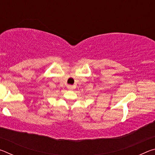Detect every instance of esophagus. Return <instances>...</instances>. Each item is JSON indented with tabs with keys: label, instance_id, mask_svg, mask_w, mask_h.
<instances>
[{
	"label": "esophagus",
	"instance_id": "esophagus-1",
	"mask_svg": "<svg viewBox=\"0 0 155 155\" xmlns=\"http://www.w3.org/2000/svg\"><path fill=\"white\" fill-rule=\"evenodd\" d=\"M68 90H72L73 89V86L72 85H68Z\"/></svg>",
	"mask_w": 155,
	"mask_h": 155
}]
</instances>
